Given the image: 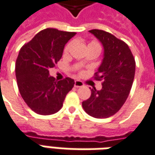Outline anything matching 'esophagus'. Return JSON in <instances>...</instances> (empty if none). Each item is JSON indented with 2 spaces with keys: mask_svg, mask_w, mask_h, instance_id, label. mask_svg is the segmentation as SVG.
Listing matches in <instances>:
<instances>
[{
  "mask_svg": "<svg viewBox=\"0 0 155 155\" xmlns=\"http://www.w3.org/2000/svg\"><path fill=\"white\" fill-rule=\"evenodd\" d=\"M74 87H76V88H79V87H82L83 85H84V84H83V82L81 81H74Z\"/></svg>",
  "mask_w": 155,
  "mask_h": 155,
  "instance_id": "esophagus-1",
  "label": "esophagus"
}]
</instances>
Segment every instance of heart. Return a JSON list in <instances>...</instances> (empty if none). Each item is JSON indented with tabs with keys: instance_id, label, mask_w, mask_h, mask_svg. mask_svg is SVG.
<instances>
[{
	"instance_id": "b5f03b06",
	"label": "heart",
	"mask_w": 155,
	"mask_h": 155,
	"mask_svg": "<svg viewBox=\"0 0 155 155\" xmlns=\"http://www.w3.org/2000/svg\"><path fill=\"white\" fill-rule=\"evenodd\" d=\"M89 45H98V46H100V47H101L100 44H99L98 42H96V41H91V43L89 44ZM71 46H72V42H69V43L65 45V47H64V53H67L68 51L71 50Z\"/></svg>"
}]
</instances>
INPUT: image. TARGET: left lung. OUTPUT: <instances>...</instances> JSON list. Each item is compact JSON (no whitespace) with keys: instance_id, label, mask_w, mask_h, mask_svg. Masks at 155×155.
<instances>
[{"instance_id":"left-lung-1","label":"left lung","mask_w":155,"mask_h":155,"mask_svg":"<svg viewBox=\"0 0 155 155\" xmlns=\"http://www.w3.org/2000/svg\"><path fill=\"white\" fill-rule=\"evenodd\" d=\"M90 32L104 46V60L93 77L103 82L101 91L91 89V97L82 102V106L91 116L105 119L116 114L126 101L134 78L135 61L122 40L102 30Z\"/></svg>"}]
</instances>
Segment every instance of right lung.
<instances>
[{"instance_id": "obj_1", "label": "right lung", "mask_w": 155, "mask_h": 155, "mask_svg": "<svg viewBox=\"0 0 155 155\" xmlns=\"http://www.w3.org/2000/svg\"><path fill=\"white\" fill-rule=\"evenodd\" d=\"M75 32L47 28L41 31L20 50L15 62V76L20 94L36 114L49 115L63 105L68 92L74 87L73 79L57 81L49 70L62 57L64 45Z\"/></svg>"}]
</instances>
